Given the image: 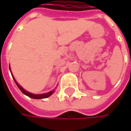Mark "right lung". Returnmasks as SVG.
Returning <instances> with one entry per match:
<instances>
[{
    "label": "right lung",
    "mask_w": 131,
    "mask_h": 131,
    "mask_svg": "<svg viewBox=\"0 0 131 131\" xmlns=\"http://www.w3.org/2000/svg\"><path fill=\"white\" fill-rule=\"evenodd\" d=\"M9 70H10V71H11V73H12V71H11V68L9 67ZM12 76L13 77V79L14 80V82H15V83L17 85V87L19 88V89L22 91V93L23 94H25V95H27L28 97H30V98H34V99H42V98H47L48 97H49L50 95H52L54 92V90H53L52 91H50V92H49V93H43V94H33V93H30V92H28L27 90H25L24 88H23L19 84L18 82L16 81V79L14 77V76L12 75Z\"/></svg>",
    "instance_id": "right-lung-1"
}]
</instances>
